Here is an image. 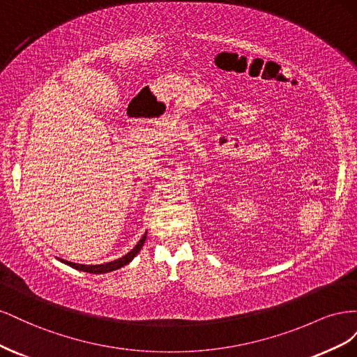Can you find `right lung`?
Listing matches in <instances>:
<instances>
[{"label": "right lung", "mask_w": 357, "mask_h": 357, "mask_svg": "<svg viewBox=\"0 0 357 357\" xmlns=\"http://www.w3.org/2000/svg\"><path fill=\"white\" fill-rule=\"evenodd\" d=\"M146 236H147V232L143 235V238L138 241V244L132 248L131 252H129L128 255L122 256L116 259V261L113 262H109V264H101V265H80V264H73V262H68V261H62L63 264L70 265L71 268H75L79 269V271H84V273H92V274H104V273H110V271H116V269L122 268L125 265H128L129 262L132 261V259L135 257V255L142 250V247L144 245V241H146Z\"/></svg>", "instance_id": "right-lung-1"}]
</instances>
